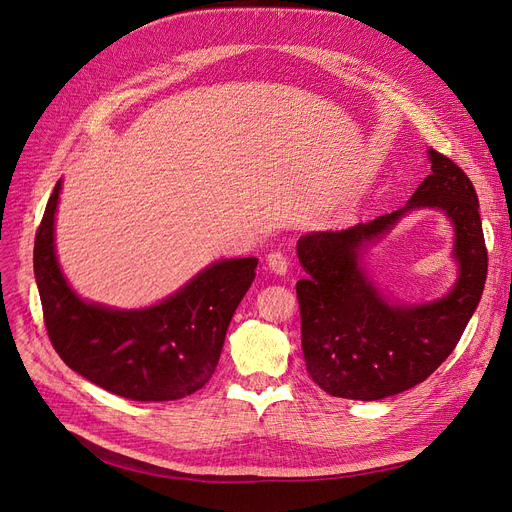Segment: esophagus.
Wrapping results in <instances>:
<instances>
[{
  "label": "esophagus",
  "mask_w": 512,
  "mask_h": 512,
  "mask_svg": "<svg viewBox=\"0 0 512 512\" xmlns=\"http://www.w3.org/2000/svg\"><path fill=\"white\" fill-rule=\"evenodd\" d=\"M266 266H269V271L275 275H285L287 273V258L281 252H271L266 256Z\"/></svg>",
  "instance_id": "34e87169"
}]
</instances>
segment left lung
Listing matches in <instances>:
<instances>
[{
	"label": "left lung",
	"mask_w": 512,
	"mask_h": 512,
	"mask_svg": "<svg viewBox=\"0 0 512 512\" xmlns=\"http://www.w3.org/2000/svg\"><path fill=\"white\" fill-rule=\"evenodd\" d=\"M427 156L431 175L404 208L298 239L306 271L296 285L306 371L331 396L371 402L423 383L452 354L481 300L488 252L475 187L450 158L433 148ZM423 207L444 211L453 225L457 283L442 299L396 303L370 279L363 254L408 211Z\"/></svg>",
	"instance_id": "1"
}]
</instances>
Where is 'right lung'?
<instances>
[{"label":"right lung","instance_id":"1","mask_svg":"<svg viewBox=\"0 0 512 512\" xmlns=\"http://www.w3.org/2000/svg\"><path fill=\"white\" fill-rule=\"evenodd\" d=\"M56 183L35 235V281L52 346L68 367L108 392L139 400H179L216 371L235 308L246 296L258 258L216 260L175 294L145 308L83 300L56 256Z\"/></svg>","mask_w":512,"mask_h":512}]
</instances>
